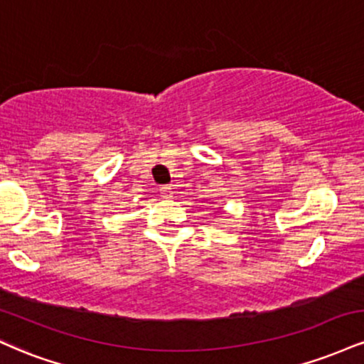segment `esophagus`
Listing matches in <instances>:
<instances>
[{
  "label": "esophagus",
  "instance_id": "obj_1",
  "mask_svg": "<svg viewBox=\"0 0 364 364\" xmlns=\"http://www.w3.org/2000/svg\"><path fill=\"white\" fill-rule=\"evenodd\" d=\"M161 193H162V196H166V198H168V196H171L173 191H171V186H162Z\"/></svg>",
  "mask_w": 364,
  "mask_h": 364
}]
</instances>
